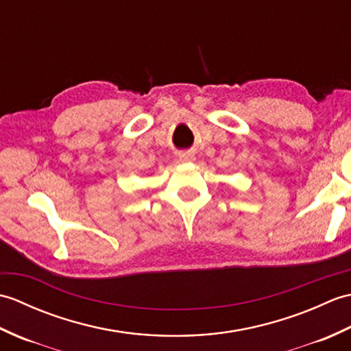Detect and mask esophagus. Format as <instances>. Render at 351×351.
I'll return each instance as SVG.
<instances>
[{"label":"esophagus","mask_w":351,"mask_h":351,"mask_svg":"<svg viewBox=\"0 0 351 351\" xmlns=\"http://www.w3.org/2000/svg\"><path fill=\"white\" fill-rule=\"evenodd\" d=\"M180 160H181L182 162H190V161L195 160V154L190 152V151L182 152V154H180Z\"/></svg>","instance_id":"34e87169"}]
</instances>
